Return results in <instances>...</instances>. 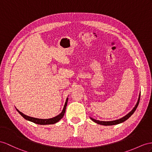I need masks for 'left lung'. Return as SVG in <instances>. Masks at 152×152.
I'll list each match as a JSON object with an SVG mask.
<instances>
[{"label": "left lung", "mask_w": 152, "mask_h": 152, "mask_svg": "<svg viewBox=\"0 0 152 152\" xmlns=\"http://www.w3.org/2000/svg\"><path fill=\"white\" fill-rule=\"evenodd\" d=\"M140 95L139 94V99H138V101H137V104H135V107L132 109V110L129 112L127 115H126L124 117H123V118H121L119 119H117V120H115V121H99V120H96V119H93L92 118H90L91 119H92L93 121L98 123L99 124H102V125H105V126H110V125H114V124H119V123H121L124 121H125L126 120H127L128 118H130V117L134 113V112L135 111L136 108H137L138 107V104H139V100H140Z\"/></svg>", "instance_id": "8db88e82"}]
</instances>
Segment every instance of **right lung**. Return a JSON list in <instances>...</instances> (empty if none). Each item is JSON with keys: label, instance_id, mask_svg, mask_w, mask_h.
Listing matches in <instances>:
<instances>
[{"label": "right lung", "instance_id": "obj_1", "mask_svg": "<svg viewBox=\"0 0 152 152\" xmlns=\"http://www.w3.org/2000/svg\"><path fill=\"white\" fill-rule=\"evenodd\" d=\"M67 102H68V98H67V99H66V102L65 103V105L64 107L63 110H62L61 113L59 115H58L57 116L54 117V118H50V119H44L34 118H32V117H29L28 115H26L24 114L23 113H22L21 112L19 111L18 109H17V110L18 111V113L20 114L25 119L29 121H31L34 123H36L38 124H42V125H44V124H54V123L58 122L62 118H63L64 114H65V109H66V107H67Z\"/></svg>", "mask_w": 152, "mask_h": 152}]
</instances>
